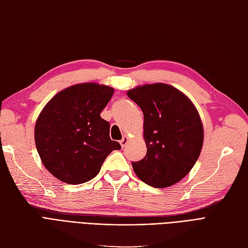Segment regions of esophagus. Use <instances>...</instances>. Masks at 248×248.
<instances>
[{"instance_id": "34e87169", "label": "esophagus", "mask_w": 248, "mask_h": 248, "mask_svg": "<svg viewBox=\"0 0 248 248\" xmlns=\"http://www.w3.org/2000/svg\"><path fill=\"white\" fill-rule=\"evenodd\" d=\"M127 141H129V138L126 137V136H124L123 137V139L119 141V143H121V145H122V147H124L125 145H126V143H127Z\"/></svg>"}]
</instances>
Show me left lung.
<instances>
[{"label":"left lung","instance_id":"left-lung-1","mask_svg":"<svg viewBox=\"0 0 248 248\" xmlns=\"http://www.w3.org/2000/svg\"><path fill=\"white\" fill-rule=\"evenodd\" d=\"M126 94L144 115L147 153L132 163L134 172L153 187L175 185L191 170L203 146V124L195 105L165 83L137 86Z\"/></svg>","mask_w":248,"mask_h":248}]
</instances>
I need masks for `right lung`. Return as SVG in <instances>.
Segmentation results:
<instances>
[{"label":"right lung","instance_id":"add662e5","mask_svg":"<svg viewBox=\"0 0 248 248\" xmlns=\"http://www.w3.org/2000/svg\"><path fill=\"white\" fill-rule=\"evenodd\" d=\"M114 90L87 82L72 85L46 104L35 125V142L45 168L69 185L93 179L111 151L110 124L100 114Z\"/></svg>","mask_w":248,"mask_h":248}]
</instances>
